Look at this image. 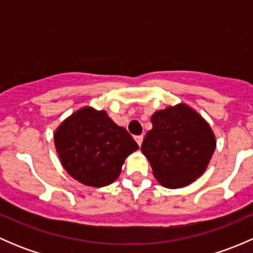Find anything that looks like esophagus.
<instances>
[{"mask_svg":"<svg viewBox=\"0 0 253 253\" xmlns=\"http://www.w3.org/2000/svg\"><path fill=\"white\" fill-rule=\"evenodd\" d=\"M134 139H136L137 144H138L139 147H141L142 142H143V136H136V137H134Z\"/></svg>","mask_w":253,"mask_h":253,"instance_id":"34e87169","label":"esophagus"}]
</instances>
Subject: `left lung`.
I'll return each mask as SVG.
<instances>
[{
    "label": "left lung",
    "instance_id": "obj_1",
    "mask_svg": "<svg viewBox=\"0 0 253 253\" xmlns=\"http://www.w3.org/2000/svg\"><path fill=\"white\" fill-rule=\"evenodd\" d=\"M152 125L141 149L157 180L168 188H178L200 177L215 149V138L205 120L180 104L155 112Z\"/></svg>",
    "mask_w": 253,
    "mask_h": 253
}]
</instances>
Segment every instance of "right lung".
<instances>
[{
	"label": "right lung",
	"instance_id": "add662e5",
	"mask_svg": "<svg viewBox=\"0 0 253 253\" xmlns=\"http://www.w3.org/2000/svg\"><path fill=\"white\" fill-rule=\"evenodd\" d=\"M55 145L63 168L73 178L93 187L119 177L125 159L138 149L131 134L105 111L84 108L55 132Z\"/></svg>",
	"mask_w": 253,
	"mask_h": 253
}]
</instances>
